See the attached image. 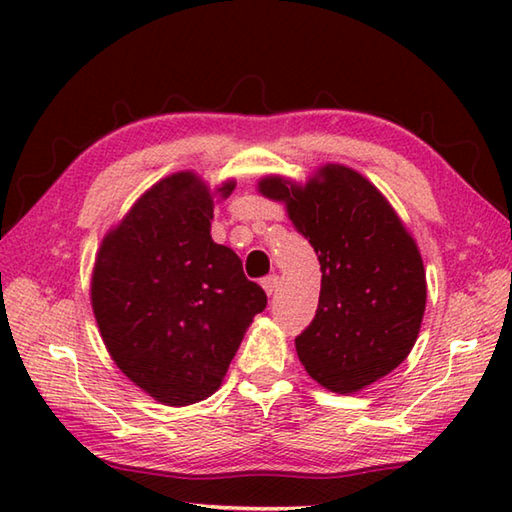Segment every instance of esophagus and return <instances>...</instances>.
Segmentation results:
<instances>
[{"label":"esophagus","mask_w":512,"mask_h":512,"mask_svg":"<svg viewBox=\"0 0 512 512\" xmlns=\"http://www.w3.org/2000/svg\"><path fill=\"white\" fill-rule=\"evenodd\" d=\"M277 284H279V275H268L262 279V288L268 292V295H273Z\"/></svg>","instance_id":"obj_1"}]
</instances>
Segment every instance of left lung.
I'll list each match as a JSON object with an SVG mask.
<instances>
[{
  "instance_id": "8db88e82",
  "label": "left lung",
  "mask_w": 512,
  "mask_h": 512,
  "mask_svg": "<svg viewBox=\"0 0 512 512\" xmlns=\"http://www.w3.org/2000/svg\"><path fill=\"white\" fill-rule=\"evenodd\" d=\"M259 191L284 202L321 264V295L297 339L306 372L325 389L354 394L387 376L418 339L427 279L420 250L372 182L325 165L306 184L268 176Z\"/></svg>"
}]
</instances>
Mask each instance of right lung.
Here are the masks:
<instances>
[{
  "label": "right lung",
  "mask_w": 512,
  "mask_h": 512,
  "mask_svg": "<svg viewBox=\"0 0 512 512\" xmlns=\"http://www.w3.org/2000/svg\"><path fill=\"white\" fill-rule=\"evenodd\" d=\"M235 182L217 193L228 198ZM213 195L191 171L154 184L105 235L92 308L121 372L171 407L222 385L244 332L266 308L231 248L211 239Z\"/></svg>",
  "instance_id": "obj_1"
}]
</instances>
